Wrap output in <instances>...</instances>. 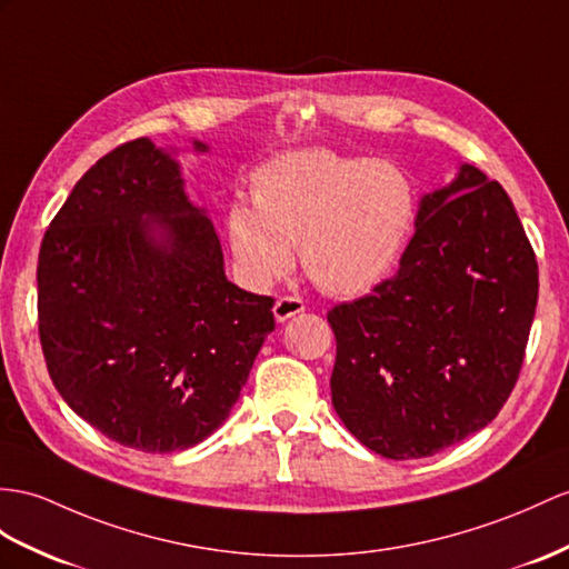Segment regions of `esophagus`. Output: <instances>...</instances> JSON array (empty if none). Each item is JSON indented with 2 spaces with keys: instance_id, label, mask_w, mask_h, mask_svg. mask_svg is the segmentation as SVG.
<instances>
[{
  "instance_id": "obj_1",
  "label": "esophagus",
  "mask_w": 569,
  "mask_h": 569,
  "mask_svg": "<svg viewBox=\"0 0 569 569\" xmlns=\"http://www.w3.org/2000/svg\"><path fill=\"white\" fill-rule=\"evenodd\" d=\"M303 309H307V303H303L299 297H280V299L274 301L272 313H274L277 321L284 323L287 318H292V316L301 313Z\"/></svg>"
}]
</instances>
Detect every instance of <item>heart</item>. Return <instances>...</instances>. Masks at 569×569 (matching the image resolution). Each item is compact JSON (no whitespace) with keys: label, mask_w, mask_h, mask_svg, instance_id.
I'll use <instances>...</instances> for the list:
<instances>
[{"label":"heart","mask_w":569,"mask_h":569,"mask_svg":"<svg viewBox=\"0 0 569 569\" xmlns=\"http://www.w3.org/2000/svg\"><path fill=\"white\" fill-rule=\"evenodd\" d=\"M253 204L227 210V239L248 282L266 287L295 266L332 297H359L396 266L410 237L418 192L386 159L297 149L258 166Z\"/></svg>","instance_id":"1"}]
</instances>
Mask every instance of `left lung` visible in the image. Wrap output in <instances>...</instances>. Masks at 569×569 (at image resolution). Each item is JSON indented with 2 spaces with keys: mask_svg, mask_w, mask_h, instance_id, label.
<instances>
[{
  "mask_svg": "<svg viewBox=\"0 0 569 569\" xmlns=\"http://www.w3.org/2000/svg\"><path fill=\"white\" fill-rule=\"evenodd\" d=\"M538 301V262L505 188L463 163L420 202L400 268L328 311L332 408L386 459H425L497 418Z\"/></svg>",
  "mask_w": 569,
  "mask_h": 569,
  "instance_id": "left-lung-1",
  "label": "left lung"
}]
</instances>
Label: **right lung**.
<instances>
[{"instance_id": "add662e5", "label": "right lung", "mask_w": 569, "mask_h": 569, "mask_svg": "<svg viewBox=\"0 0 569 569\" xmlns=\"http://www.w3.org/2000/svg\"><path fill=\"white\" fill-rule=\"evenodd\" d=\"M272 303L227 280L212 221L147 137L96 161L40 243L38 332L54 389L137 451H183L229 418L274 330Z\"/></svg>"}]
</instances>
